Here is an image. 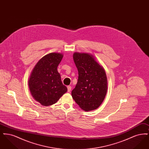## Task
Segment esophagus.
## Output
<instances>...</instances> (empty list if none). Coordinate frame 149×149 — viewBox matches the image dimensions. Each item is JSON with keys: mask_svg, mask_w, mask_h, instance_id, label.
Listing matches in <instances>:
<instances>
[{"mask_svg": "<svg viewBox=\"0 0 149 149\" xmlns=\"http://www.w3.org/2000/svg\"><path fill=\"white\" fill-rule=\"evenodd\" d=\"M67 88H68V92H70L71 90V86H68Z\"/></svg>", "mask_w": 149, "mask_h": 149, "instance_id": "34e87169", "label": "esophagus"}]
</instances>
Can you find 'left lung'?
<instances>
[{"label": "left lung", "instance_id": "8db88e82", "mask_svg": "<svg viewBox=\"0 0 149 149\" xmlns=\"http://www.w3.org/2000/svg\"><path fill=\"white\" fill-rule=\"evenodd\" d=\"M73 59L79 76L75 88L71 92L72 97L85 111L97 109L103 102L107 92L105 70L90 54L75 52Z\"/></svg>", "mask_w": 149, "mask_h": 149}]
</instances>
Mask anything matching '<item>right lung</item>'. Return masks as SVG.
<instances>
[{
    "instance_id": "right-lung-1",
    "label": "right lung",
    "mask_w": 149,
    "mask_h": 149,
    "mask_svg": "<svg viewBox=\"0 0 149 149\" xmlns=\"http://www.w3.org/2000/svg\"><path fill=\"white\" fill-rule=\"evenodd\" d=\"M63 57L61 53L47 54L38 61L31 72L29 80L30 92L34 99L44 106L56 103L68 91L57 71Z\"/></svg>"
}]
</instances>
